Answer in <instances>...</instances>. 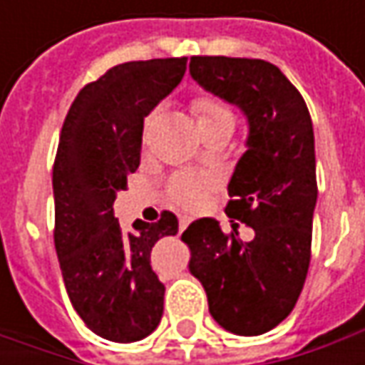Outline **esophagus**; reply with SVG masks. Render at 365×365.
Segmentation results:
<instances>
[{"label":"esophagus","instance_id":"1","mask_svg":"<svg viewBox=\"0 0 365 365\" xmlns=\"http://www.w3.org/2000/svg\"><path fill=\"white\" fill-rule=\"evenodd\" d=\"M189 223H190V217H187V215H182V217H180V221H178V230H180V232H185Z\"/></svg>","mask_w":365,"mask_h":365}]
</instances>
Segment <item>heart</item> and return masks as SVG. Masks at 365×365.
I'll list each match as a JSON object with an SVG mask.
<instances>
[{
    "instance_id": "b5f03b06",
    "label": "heart",
    "mask_w": 365,
    "mask_h": 365,
    "mask_svg": "<svg viewBox=\"0 0 365 365\" xmlns=\"http://www.w3.org/2000/svg\"><path fill=\"white\" fill-rule=\"evenodd\" d=\"M190 111L195 113L199 128H207L213 123H233V109L217 95H209V93H199L190 99ZM152 121V115L146 120L148 123ZM213 187V176L199 175V173H185V175L175 176L168 182V197L180 207L195 209L203 203L207 197V190Z\"/></svg>"
}]
</instances>
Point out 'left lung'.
<instances>
[{
  "label": "left lung",
  "instance_id": "1",
  "mask_svg": "<svg viewBox=\"0 0 365 365\" xmlns=\"http://www.w3.org/2000/svg\"><path fill=\"white\" fill-rule=\"evenodd\" d=\"M189 71L207 91L240 107L250 123L247 150L227 187L232 232H221L215 219L192 221L182 233L189 268L223 329L262 335L290 315L309 272L317 203L311 113L272 63L192 56ZM237 220L255 230L252 242H241Z\"/></svg>",
  "mask_w": 365,
  "mask_h": 365
}]
</instances>
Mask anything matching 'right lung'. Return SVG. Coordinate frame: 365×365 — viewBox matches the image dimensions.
Returning a JSON list of instances; mask_svg holds the SVG:
<instances>
[{
	"label": "right lung",
	"mask_w": 365,
	"mask_h": 365,
	"mask_svg": "<svg viewBox=\"0 0 365 365\" xmlns=\"http://www.w3.org/2000/svg\"><path fill=\"white\" fill-rule=\"evenodd\" d=\"M187 56L118 64L87 83L64 118L52 168L54 247L78 317L99 337L130 344L158 327L164 284L150 266L154 244L178 219L135 221L123 233L113 201L140 166L144 118L180 83Z\"/></svg>",
	"instance_id": "right-lung-1"
}]
</instances>
